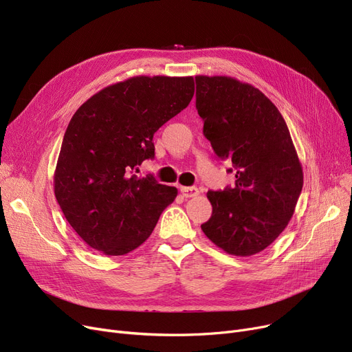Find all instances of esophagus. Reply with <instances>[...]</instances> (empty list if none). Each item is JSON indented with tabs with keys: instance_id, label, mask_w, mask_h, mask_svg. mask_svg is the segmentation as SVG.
I'll return each mask as SVG.
<instances>
[{
	"instance_id": "1",
	"label": "esophagus",
	"mask_w": 352,
	"mask_h": 352,
	"mask_svg": "<svg viewBox=\"0 0 352 352\" xmlns=\"http://www.w3.org/2000/svg\"><path fill=\"white\" fill-rule=\"evenodd\" d=\"M179 191H181L182 197H186V198H194L199 194L198 188H195V187H181Z\"/></svg>"
}]
</instances>
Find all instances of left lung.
<instances>
[{
    "label": "left lung",
    "instance_id": "8db88e82",
    "mask_svg": "<svg viewBox=\"0 0 352 352\" xmlns=\"http://www.w3.org/2000/svg\"><path fill=\"white\" fill-rule=\"evenodd\" d=\"M195 84L202 133L217 157L235 168L232 188L208 191L212 215L201 230L231 255L258 254L285 230L302 190L288 126L278 108L247 82L197 76Z\"/></svg>",
    "mask_w": 352,
    "mask_h": 352
}]
</instances>
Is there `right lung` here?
Returning <instances> with one entry per match:
<instances>
[{"instance_id":"1","label":"right lung","mask_w":352,"mask_h":352,"mask_svg":"<svg viewBox=\"0 0 352 352\" xmlns=\"http://www.w3.org/2000/svg\"><path fill=\"white\" fill-rule=\"evenodd\" d=\"M192 96V77L140 76L105 87L72 116L54 192L87 245L105 255H125L151 235L178 191L135 173L155 155L157 129Z\"/></svg>"}]
</instances>
